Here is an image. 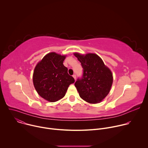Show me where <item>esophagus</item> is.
<instances>
[{
	"label": "esophagus",
	"instance_id": "esophagus-1",
	"mask_svg": "<svg viewBox=\"0 0 148 148\" xmlns=\"http://www.w3.org/2000/svg\"><path fill=\"white\" fill-rule=\"evenodd\" d=\"M73 78H74V79L75 80V79H76V75H75V74H74V75H73Z\"/></svg>",
	"mask_w": 148,
	"mask_h": 148
}]
</instances>
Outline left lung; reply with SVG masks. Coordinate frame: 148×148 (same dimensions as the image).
<instances>
[{
  "mask_svg": "<svg viewBox=\"0 0 148 148\" xmlns=\"http://www.w3.org/2000/svg\"><path fill=\"white\" fill-rule=\"evenodd\" d=\"M83 68V76L75 87L79 97L90 103L101 102L109 94L113 82L111 70L101 58L94 53H74Z\"/></svg>",
  "mask_w": 148,
  "mask_h": 148,
  "instance_id": "left-lung-1",
  "label": "left lung"
}]
</instances>
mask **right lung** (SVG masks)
<instances>
[{"label": "right lung", "mask_w": 148, "mask_h": 148, "mask_svg": "<svg viewBox=\"0 0 148 148\" xmlns=\"http://www.w3.org/2000/svg\"><path fill=\"white\" fill-rule=\"evenodd\" d=\"M67 55L55 52L47 54L36 66L33 82L38 94L46 101L54 102L64 97L70 84L75 80L63 65Z\"/></svg>", "instance_id": "add662e5"}]
</instances>
